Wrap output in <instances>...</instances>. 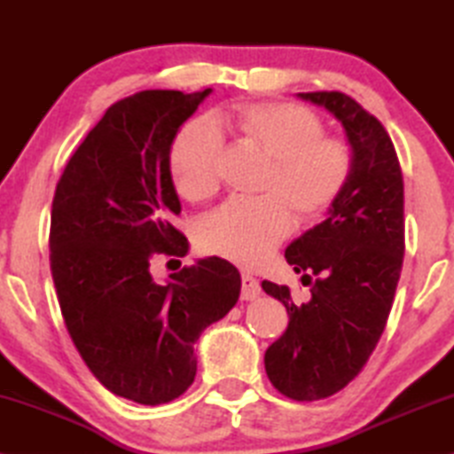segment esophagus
I'll list each match as a JSON object with an SVG mask.
<instances>
[{
    "instance_id": "esophagus-1",
    "label": "esophagus",
    "mask_w": 454,
    "mask_h": 454,
    "mask_svg": "<svg viewBox=\"0 0 454 454\" xmlns=\"http://www.w3.org/2000/svg\"><path fill=\"white\" fill-rule=\"evenodd\" d=\"M260 296V284L250 274H242V301H254Z\"/></svg>"
}]
</instances>
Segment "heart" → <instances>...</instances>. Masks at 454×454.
Masks as SVG:
<instances>
[{"label": "heart", "mask_w": 454, "mask_h": 454, "mask_svg": "<svg viewBox=\"0 0 454 454\" xmlns=\"http://www.w3.org/2000/svg\"><path fill=\"white\" fill-rule=\"evenodd\" d=\"M210 124L188 121L168 153L174 188L188 202H206L220 188V137L232 136L270 158L258 200H230L198 228L206 254L258 266L298 222L333 206L355 172V152L340 136L325 134L317 112L288 102H236L212 114Z\"/></svg>", "instance_id": "1"}]
</instances>
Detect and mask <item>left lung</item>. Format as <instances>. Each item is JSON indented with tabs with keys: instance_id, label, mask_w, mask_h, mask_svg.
<instances>
[{
	"instance_id": "8db88e82",
	"label": "left lung",
	"mask_w": 454,
	"mask_h": 454,
	"mask_svg": "<svg viewBox=\"0 0 454 454\" xmlns=\"http://www.w3.org/2000/svg\"><path fill=\"white\" fill-rule=\"evenodd\" d=\"M298 96L333 112L355 152V172L328 218L284 254L310 284V301L296 304L288 286L262 282L290 318L266 350V374L278 393L309 403L347 387L387 326L403 270L404 182L388 132L356 99L342 91Z\"/></svg>"
}]
</instances>
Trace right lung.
<instances>
[{
    "mask_svg": "<svg viewBox=\"0 0 454 454\" xmlns=\"http://www.w3.org/2000/svg\"><path fill=\"white\" fill-rule=\"evenodd\" d=\"M210 91L145 90L110 106L53 194L50 268L67 333L110 393L140 404L186 393L194 342L240 296V272L220 258L164 284L150 274L156 256L188 252L168 153Z\"/></svg>",
    "mask_w": 454,
    "mask_h": 454,
    "instance_id": "1",
    "label": "right lung"
}]
</instances>
